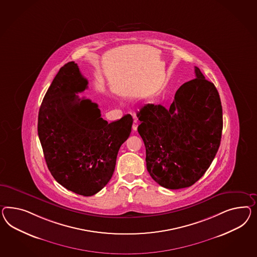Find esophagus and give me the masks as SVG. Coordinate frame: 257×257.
I'll list each match as a JSON object with an SVG mask.
<instances>
[{
	"label": "esophagus",
	"instance_id": "1",
	"mask_svg": "<svg viewBox=\"0 0 257 257\" xmlns=\"http://www.w3.org/2000/svg\"><path fill=\"white\" fill-rule=\"evenodd\" d=\"M138 126H139V121H138V119L136 118V119L134 120V122H133V130H134V131H137V130H138Z\"/></svg>",
	"mask_w": 257,
	"mask_h": 257
}]
</instances>
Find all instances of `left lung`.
Wrapping results in <instances>:
<instances>
[{
    "instance_id": "1",
    "label": "left lung",
    "mask_w": 257,
    "mask_h": 257,
    "mask_svg": "<svg viewBox=\"0 0 257 257\" xmlns=\"http://www.w3.org/2000/svg\"><path fill=\"white\" fill-rule=\"evenodd\" d=\"M181 85L169 108L148 104L138 131L146 148L148 172L163 187H190L208 170L221 143L222 108L214 84L198 67Z\"/></svg>"
}]
</instances>
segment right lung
I'll return each mask as SVG.
<instances>
[{
    "label": "right lung",
    "mask_w": 257,
    "mask_h": 257,
    "mask_svg": "<svg viewBox=\"0 0 257 257\" xmlns=\"http://www.w3.org/2000/svg\"><path fill=\"white\" fill-rule=\"evenodd\" d=\"M87 88L88 80L77 64H64L43 99L37 130L47 166L57 182L90 196L110 181L133 118L127 114L108 123L101 118L96 103L76 94Z\"/></svg>",
    "instance_id": "obj_1"
}]
</instances>
